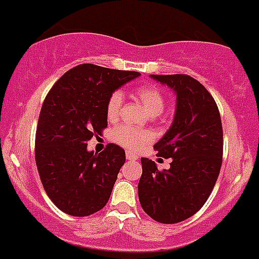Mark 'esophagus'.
Listing matches in <instances>:
<instances>
[{"label": "esophagus", "mask_w": 259, "mask_h": 259, "mask_svg": "<svg viewBox=\"0 0 259 259\" xmlns=\"http://www.w3.org/2000/svg\"><path fill=\"white\" fill-rule=\"evenodd\" d=\"M125 158H127V160H137V155H135L134 153H130V151H127Z\"/></svg>", "instance_id": "esophagus-1"}]
</instances>
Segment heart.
<instances>
[{
    "label": "heart",
    "mask_w": 259,
    "mask_h": 259,
    "mask_svg": "<svg viewBox=\"0 0 259 259\" xmlns=\"http://www.w3.org/2000/svg\"><path fill=\"white\" fill-rule=\"evenodd\" d=\"M136 96L141 101L149 115L156 117L162 113L165 105L163 94L154 86H142L136 90ZM123 104V95L119 91L111 94L106 103V117L110 120L119 115ZM111 139L115 144L130 150H140L153 140V135L149 131L136 130L130 125H119L113 131Z\"/></svg>",
    "instance_id": "heart-1"
}]
</instances>
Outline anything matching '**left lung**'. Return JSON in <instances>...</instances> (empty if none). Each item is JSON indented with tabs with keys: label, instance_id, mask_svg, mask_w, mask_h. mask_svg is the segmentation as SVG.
<instances>
[{
	"label": "left lung",
	"instance_id": "1",
	"mask_svg": "<svg viewBox=\"0 0 259 259\" xmlns=\"http://www.w3.org/2000/svg\"><path fill=\"white\" fill-rule=\"evenodd\" d=\"M151 79L176 95V110L169 130L154 145L159 155L170 158V168L158 170L141 158L139 199L142 209L162 224H177L195 214L209 198L220 175L224 135L220 111L207 89L185 74Z\"/></svg>",
	"mask_w": 259,
	"mask_h": 259
}]
</instances>
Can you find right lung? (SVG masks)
Here are the masks:
<instances>
[{"label": "right lung", "instance_id": "obj_1", "mask_svg": "<svg viewBox=\"0 0 259 259\" xmlns=\"http://www.w3.org/2000/svg\"><path fill=\"white\" fill-rule=\"evenodd\" d=\"M137 72L82 64L52 86L35 132V164L52 203L64 213L84 217L105 207L125 153L109 144L100 154L87 142L108 125L106 103Z\"/></svg>", "mask_w": 259, "mask_h": 259}]
</instances>
